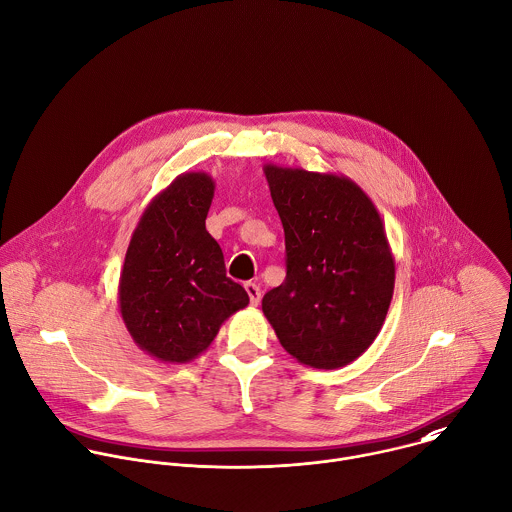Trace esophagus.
<instances>
[{"label": "esophagus", "instance_id": "34e87169", "mask_svg": "<svg viewBox=\"0 0 512 512\" xmlns=\"http://www.w3.org/2000/svg\"><path fill=\"white\" fill-rule=\"evenodd\" d=\"M244 288H246V294H248V298H250V304H252V306H258V302H260V288H258L254 282H246Z\"/></svg>", "mask_w": 512, "mask_h": 512}]
</instances>
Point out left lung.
<instances>
[{"label":"left lung","instance_id":"8db88e82","mask_svg":"<svg viewBox=\"0 0 512 512\" xmlns=\"http://www.w3.org/2000/svg\"><path fill=\"white\" fill-rule=\"evenodd\" d=\"M264 176L286 238V278L264 296V316L300 364L342 368L376 340L394 294L384 222L342 174L268 162Z\"/></svg>","mask_w":512,"mask_h":512}]
</instances>
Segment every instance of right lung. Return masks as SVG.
Returning <instances> with one entry per match:
<instances>
[{
	"mask_svg": "<svg viewBox=\"0 0 512 512\" xmlns=\"http://www.w3.org/2000/svg\"><path fill=\"white\" fill-rule=\"evenodd\" d=\"M214 190L206 172L176 176L142 212L120 272L122 320L138 348L164 364L198 358L250 302L206 230Z\"/></svg>",
	"mask_w": 512,
	"mask_h": 512,
	"instance_id": "1",
	"label": "right lung"
}]
</instances>
